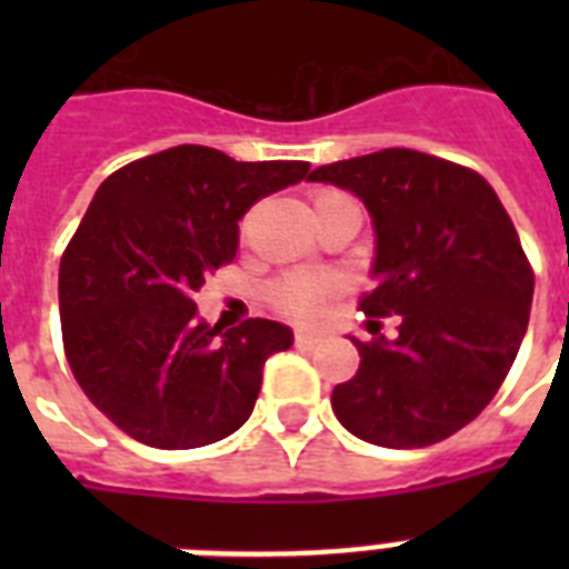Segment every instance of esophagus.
Returning a JSON list of instances; mask_svg holds the SVG:
<instances>
[{
    "instance_id": "1",
    "label": "esophagus",
    "mask_w": 569,
    "mask_h": 569,
    "mask_svg": "<svg viewBox=\"0 0 569 569\" xmlns=\"http://www.w3.org/2000/svg\"><path fill=\"white\" fill-rule=\"evenodd\" d=\"M321 342V333L316 330H295V346L298 348H312Z\"/></svg>"
}]
</instances>
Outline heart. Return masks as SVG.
<instances>
[{"instance_id": "heart-1", "label": "heart", "mask_w": 569, "mask_h": 569, "mask_svg": "<svg viewBox=\"0 0 569 569\" xmlns=\"http://www.w3.org/2000/svg\"><path fill=\"white\" fill-rule=\"evenodd\" d=\"M342 197V191L321 189L316 191L312 203L321 206ZM330 298H333V280L321 274H286L271 286V307L280 316L292 321H316L325 316Z\"/></svg>"}]
</instances>
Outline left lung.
Listing matches in <instances>:
<instances>
[{"mask_svg":"<svg viewBox=\"0 0 569 569\" xmlns=\"http://www.w3.org/2000/svg\"><path fill=\"white\" fill-rule=\"evenodd\" d=\"M307 180L363 200L378 286L360 310L401 319L392 342L351 339L360 369L337 383L333 413L387 449L446 440L490 405L529 328L535 271L511 214L481 173L405 147L321 164Z\"/></svg>","mask_w":569,"mask_h":569,"instance_id":"8db88e82","label":"left lung"}]
</instances>
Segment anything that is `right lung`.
<instances>
[{
  "instance_id": "1",
  "label": "right lung",
  "mask_w": 569,
  "mask_h": 569,
  "mask_svg": "<svg viewBox=\"0 0 569 569\" xmlns=\"http://www.w3.org/2000/svg\"><path fill=\"white\" fill-rule=\"evenodd\" d=\"M307 173L310 162L180 144L97 189L58 268L61 339L84 396L132 440L197 449L248 422L262 366L292 330L248 319L221 333L194 319V292L232 262L241 214Z\"/></svg>"
}]
</instances>
